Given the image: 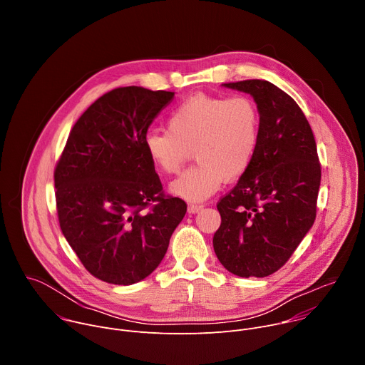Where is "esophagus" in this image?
Returning a JSON list of instances; mask_svg holds the SVG:
<instances>
[{
  "mask_svg": "<svg viewBox=\"0 0 365 365\" xmlns=\"http://www.w3.org/2000/svg\"><path fill=\"white\" fill-rule=\"evenodd\" d=\"M202 207H203V205L192 203V205H189V206H187V212H189V214H196V212L202 211Z\"/></svg>",
  "mask_w": 365,
  "mask_h": 365,
  "instance_id": "obj_1",
  "label": "esophagus"
}]
</instances>
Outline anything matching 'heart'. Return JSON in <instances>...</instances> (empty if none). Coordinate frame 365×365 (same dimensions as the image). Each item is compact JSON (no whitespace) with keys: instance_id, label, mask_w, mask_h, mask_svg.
I'll list each match as a JSON object with an SVG mask.
<instances>
[{"instance_id":"b5f03b06","label":"heart","mask_w":365,"mask_h":365,"mask_svg":"<svg viewBox=\"0 0 365 365\" xmlns=\"http://www.w3.org/2000/svg\"><path fill=\"white\" fill-rule=\"evenodd\" d=\"M262 137V115L247 95H193L168 118V130L144 137L150 162L166 175L178 173L193 150L196 166L170 183V192L190 202L212 196L251 168Z\"/></svg>"}]
</instances>
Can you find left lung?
I'll return each mask as SVG.
<instances>
[{"label": "left lung", "instance_id": "left-lung-1", "mask_svg": "<svg viewBox=\"0 0 365 365\" xmlns=\"http://www.w3.org/2000/svg\"><path fill=\"white\" fill-rule=\"evenodd\" d=\"M250 93L262 137L248 172L217 207L214 250L240 277H266L286 264L317 218L321 163L312 128L284 91L262 79L224 83Z\"/></svg>", "mask_w": 365, "mask_h": 365}]
</instances>
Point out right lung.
<instances>
[{
  "mask_svg": "<svg viewBox=\"0 0 365 365\" xmlns=\"http://www.w3.org/2000/svg\"><path fill=\"white\" fill-rule=\"evenodd\" d=\"M175 92L113 89L79 117L55 169L61 230L96 279L128 286L151 274L186 214L165 195L144 137Z\"/></svg>",
  "mask_w": 365,
  "mask_h": 365,
  "instance_id": "right-lung-1",
  "label": "right lung"
}]
</instances>
